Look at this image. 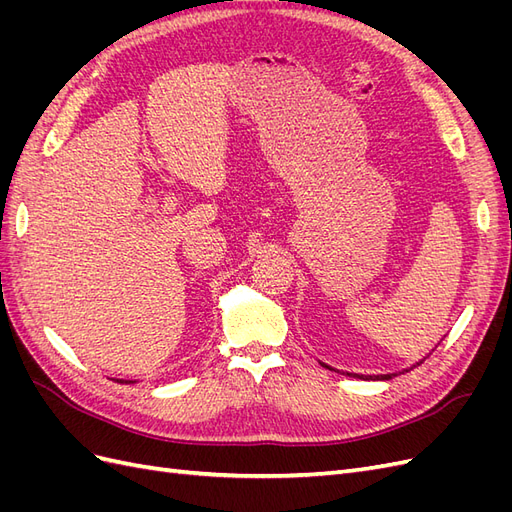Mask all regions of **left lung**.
Returning a JSON list of instances; mask_svg holds the SVG:
<instances>
[{"label":"left lung","instance_id":"obj_1","mask_svg":"<svg viewBox=\"0 0 512 512\" xmlns=\"http://www.w3.org/2000/svg\"><path fill=\"white\" fill-rule=\"evenodd\" d=\"M425 359H427V356H425ZM425 359H423V361H425ZM423 361H418V363H414L412 367H416V365H421ZM320 365H322V367H327V369H331V371H335V369H333L331 365H324V363H320ZM412 367H408V369H401V371H399V374H404V371H410ZM344 374H346V376H352V378H361V380H391V378H395V376H397V374H376V376H365V374H350V371H344Z\"/></svg>","mask_w":512,"mask_h":512}]
</instances>
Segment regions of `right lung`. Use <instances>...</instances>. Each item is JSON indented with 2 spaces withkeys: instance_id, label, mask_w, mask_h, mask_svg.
Segmentation results:
<instances>
[{
  "instance_id": "add662e5",
  "label": "right lung",
  "mask_w": 512,
  "mask_h": 512,
  "mask_svg": "<svg viewBox=\"0 0 512 512\" xmlns=\"http://www.w3.org/2000/svg\"><path fill=\"white\" fill-rule=\"evenodd\" d=\"M117 382H132V380H117Z\"/></svg>"
}]
</instances>
